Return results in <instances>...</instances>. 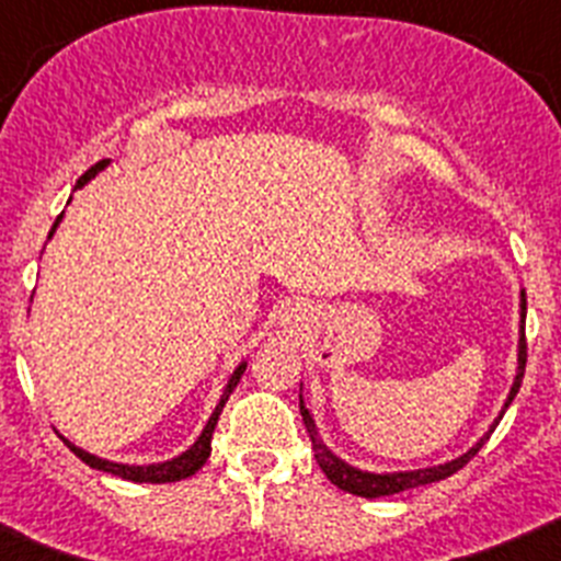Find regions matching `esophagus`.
Segmentation results:
<instances>
[{
  "mask_svg": "<svg viewBox=\"0 0 561 561\" xmlns=\"http://www.w3.org/2000/svg\"><path fill=\"white\" fill-rule=\"evenodd\" d=\"M280 323L291 331H306L314 323V309L309 304H304V300H291L280 311Z\"/></svg>",
  "mask_w": 561,
  "mask_h": 561,
  "instance_id": "34e87169",
  "label": "esophagus"
}]
</instances>
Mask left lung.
<instances>
[{
  "instance_id": "1",
  "label": "left lung",
  "mask_w": 561,
  "mask_h": 561,
  "mask_svg": "<svg viewBox=\"0 0 561 561\" xmlns=\"http://www.w3.org/2000/svg\"><path fill=\"white\" fill-rule=\"evenodd\" d=\"M525 374V291H519V340H517V370H514V381H512V390L505 396L503 408H500V415L492 421V427L485 430L478 440H474L472 447L466 449L463 455L458 458L447 460V463H435V466H424V469H399V472H368V469H359V466L348 463V460H342L340 455L331 453L325 447V440L320 438V430L314 424V415L309 413L304 401V381H300V415H304V424L309 430V438H311V447H314V458L320 463V469L325 472V478L342 489V492L356 494V497H390V494H399V492H408V489H419V485H427L435 483V480H444L449 474H455L458 469H463L474 455L480 453L489 435L494 433V427L500 424L503 413L508 410V404L514 401L519 390V381H523Z\"/></svg>"
}]
</instances>
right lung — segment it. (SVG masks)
Here are the masks:
<instances>
[{
  "label": "right lung",
  "instance_id": "add662e5",
  "mask_svg": "<svg viewBox=\"0 0 561 561\" xmlns=\"http://www.w3.org/2000/svg\"><path fill=\"white\" fill-rule=\"evenodd\" d=\"M106 165H108V160H103V162H98V165L89 168V171L83 173L81 180H78L76 191H81L83 185H89V182L95 180L98 173L106 171ZM61 219H64V213L56 219L53 230H49V238L56 236V230H58V225H61ZM244 370H247V359H241L236 365V368H232L230 379H227L225 390H221L219 404L213 408L210 419H207V424H205V427H202L199 438L193 440V444L185 449V453L173 455V458H168V460H160V463H142V466H137V463H117V460L98 458V455H92V453H87V449L76 447V444L64 438V435H61V438H64V444H67V447L72 449V453H76L78 458L83 460V463L92 466V469H101V472H106V474H117V478L131 480V483H176V480H185V478H191V474L199 472L202 463H205V460L210 458L213 430H216V424H219L221 410H225L227 399H230V393H232V390H236L238 379H241V374H244Z\"/></svg>",
  "mask_w": 561,
  "mask_h": 561
}]
</instances>
